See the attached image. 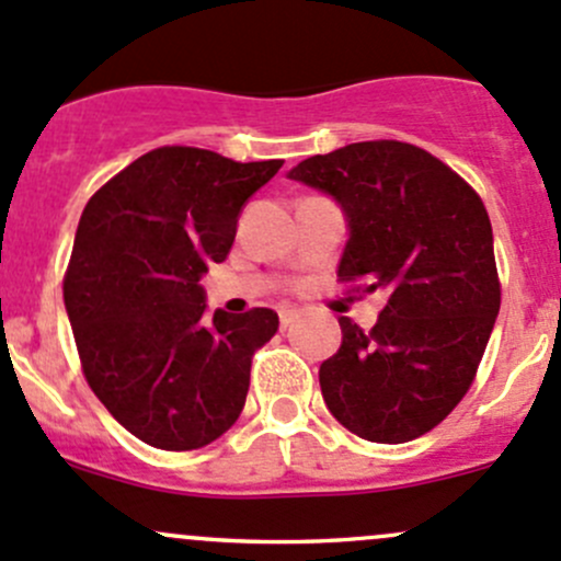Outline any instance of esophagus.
I'll list each match as a JSON object with an SVG mask.
<instances>
[{
  "label": "esophagus",
  "mask_w": 561,
  "mask_h": 561,
  "mask_svg": "<svg viewBox=\"0 0 561 561\" xmlns=\"http://www.w3.org/2000/svg\"><path fill=\"white\" fill-rule=\"evenodd\" d=\"M298 320V309H282L279 312V322H282V328H287V325H293V322Z\"/></svg>",
  "instance_id": "obj_1"
}]
</instances>
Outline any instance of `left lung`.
Segmentation results:
<instances>
[{
    "instance_id": "8db88e82",
    "label": "left lung",
    "mask_w": 561,
    "mask_h": 561,
    "mask_svg": "<svg viewBox=\"0 0 561 561\" xmlns=\"http://www.w3.org/2000/svg\"><path fill=\"white\" fill-rule=\"evenodd\" d=\"M290 179L342 203L347 293H382L371 331L339 317L342 347L322 360L331 415L369 443L432 432L478 375L502 287L489 211L443 160L401 140H364L298 162Z\"/></svg>"
}]
</instances>
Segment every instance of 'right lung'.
<instances>
[{"label":"right lung","instance_id":"right-lung-1","mask_svg":"<svg viewBox=\"0 0 561 561\" xmlns=\"http://www.w3.org/2000/svg\"><path fill=\"white\" fill-rule=\"evenodd\" d=\"M279 168L160 146L83 208L65 274L78 358L105 410L151 448H203L244 410L252 355L279 317L254 307L208 320L197 282L228 257L241 206Z\"/></svg>","mask_w":561,"mask_h":561}]
</instances>
